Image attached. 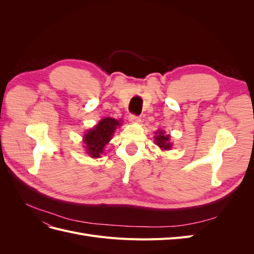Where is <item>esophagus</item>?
<instances>
[{
	"label": "esophagus",
	"instance_id": "34e87169",
	"mask_svg": "<svg viewBox=\"0 0 254 254\" xmlns=\"http://www.w3.org/2000/svg\"><path fill=\"white\" fill-rule=\"evenodd\" d=\"M128 119L131 123H140L141 122V118L137 117V115H134V114H130Z\"/></svg>",
	"mask_w": 254,
	"mask_h": 254
}]
</instances>
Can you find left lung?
<instances>
[{"instance_id": "8db88e82", "label": "left lung", "mask_w": 254, "mask_h": 254, "mask_svg": "<svg viewBox=\"0 0 254 254\" xmlns=\"http://www.w3.org/2000/svg\"><path fill=\"white\" fill-rule=\"evenodd\" d=\"M158 134L155 136V140H156V143H157V145L159 146L160 148H162V149H164V150H167V149H171V147H172V144L170 143V135H166V134H164V132L162 131V130H159L158 132Z\"/></svg>"}]
</instances>
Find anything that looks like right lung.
I'll return each instance as SVG.
<instances>
[{
  "label": "right lung",
  "instance_id": "add662e5",
  "mask_svg": "<svg viewBox=\"0 0 254 254\" xmlns=\"http://www.w3.org/2000/svg\"><path fill=\"white\" fill-rule=\"evenodd\" d=\"M121 125V123L112 118L103 119L98 124L83 136V143L86 144L89 156L92 158H99L104 151L106 144L111 140L115 128Z\"/></svg>",
  "mask_w": 254,
  "mask_h": 254
}]
</instances>
